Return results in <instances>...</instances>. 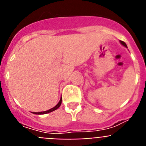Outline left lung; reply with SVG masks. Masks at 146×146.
I'll return each instance as SVG.
<instances>
[{"label":"left lung","mask_w":146,"mask_h":146,"mask_svg":"<svg viewBox=\"0 0 146 146\" xmlns=\"http://www.w3.org/2000/svg\"><path fill=\"white\" fill-rule=\"evenodd\" d=\"M121 43L122 44H123V46H125V47H127V46H126V43H125L124 42H123V41H121Z\"/></svg>","instance_id":"left-lung-1"}]
</instances>
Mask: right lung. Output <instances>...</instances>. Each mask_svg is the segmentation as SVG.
<instances>
[{
    "label": "right lung",
    "mask_w": 146,
    "mask_h": 146,
    "mask_svg": "<svg viewBox=\"0 0 146 146\" xmlns=\"http://www.w3.org/2000/svg\"><path fill=\"white\" fill-rule=\"evenodd\" d=\"M61 102H62V98H60V102H59L58 103L57 105H55L54 108H51V109L48 110H47V111H44V112H39V113H33L34 114H36V115H42V114H46V113H50V112H52L54 111V110H57L58 108H59V107L60 106V104H61Z\"/></svg>",
    "instance_id": "add662e5"
}]
</instances>
